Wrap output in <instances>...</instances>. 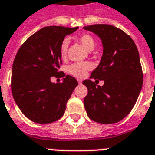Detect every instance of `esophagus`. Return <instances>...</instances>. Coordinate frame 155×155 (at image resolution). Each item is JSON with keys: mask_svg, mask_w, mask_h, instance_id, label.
<instances>
[{"mask_svg": "<svg viewBox=\"0 0 155 155\" xmlns=\"http://www.w3.org/2000/svg\"><path fill=\"white\" fill-rule=\"evenodd\" d=\"M78 83H79L80 84H82V81H81V80H78Z\"/></svg>", "mask_w": 155, "mask_h": 155, "instance_id": "34e87169", "label": "esophagus"}]
</instances>
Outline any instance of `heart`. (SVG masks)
Masks as SVG:
<instances>
[{
  "instance_id": "1",
  "label": "heart",
  "mask_w": 155,
  "mask_h": 155,
  "mask_svg": "<svg viewBox=\"0 0 155 155\" xmlns=\"http://www.w3.org/2000/svg\"><path fill=\"white\" fill-rule=\"evenodd\" d=\"M78 41L84 46L87 51H91L94 50L95 46V41L93 36L90 34H82L78 36ZM69 42L66 39L62 41L60 45V54L62 58L66 56ZM91 69V64L89 62H79L74 63L67 67V71L69 74L74 75L77 78H83L87 74V71Z\"/></svg>"
}]
</instances>
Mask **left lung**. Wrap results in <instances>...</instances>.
Masks as SVG:
<instances>
[{"instance_id":"1","label":"left lung","mask_w":155,"mask_h":155,"mask_svg":"<svg viewBox=\"0 0 155 155\" xmlns=\"http://www.w3.org/2000/svg\"><path fill=\"white\" fill-rule=\"evenodd\" d=\"M84 29L96 34L104 48L100 64L92 71L91 80L83 81L88 89L84 100L85 110L95 122L117 123L130 114L142 89L139 51L130 35L114 25L95 24ZM91 78L104 80V85L96 87Z\"/></svg>"}]
</instances>
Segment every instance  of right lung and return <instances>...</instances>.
Masks as SVG:
<instances>
[{"label":"right lung","instance_id":"right-lung-1","mask_svg":"<svg viewBox=\"0 0 155 155\" xmlns=\"http://www.w3.org/2000/svg\"><path fill=\"white\" fill-rule=\"evenodd\" d=\"M78 27L45 26L31 35L19 49L12 66V92L25 117L38 124H49L63 116L66 103L77 81L59 71L62 64L60 45L65 35ZM52 76L64 77L54 84Z\"/></svg>","mask_w":155,"mask_h":155}]
</instances>
